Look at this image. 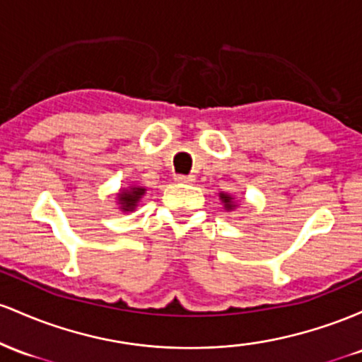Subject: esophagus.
<instances>
[{
	"mask_svg": "<svg viewBox=\"0 0 362 362\" xmlns=\"http://www.w3.org/2000/svg\"><path fill=\"white\" fill-rule=\"evenodd\" d=\"M174 181H176V182H192L193 181V176H185V174H177V176H174Z\"/></svg>",
	"mask_w": 362,
	"mask_h": 362,
	"instance_id": "obj_1",
	"label": "esophagus"
}]
</instances>
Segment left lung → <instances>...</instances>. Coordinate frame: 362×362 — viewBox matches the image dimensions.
Instances as JSON below:
<instances>
[{"label":"left lung","instance_id":"obj_1","mask_svg":"<svg viewBox=\"0 0 362 362\" xmlns=\"http://www.w3.org/2000/svg\"><path fill=\"white\" fill-rule=\"evenodd\" d=\"M221 200H222V203H224L226 210H233V209H235L234 198L230 197V194H227V193H221Z\"/></svg>","mask_w":362,"mask_h":362}]
</instances>
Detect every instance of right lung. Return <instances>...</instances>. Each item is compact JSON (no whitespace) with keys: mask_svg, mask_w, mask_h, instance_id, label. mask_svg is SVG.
Returning a JSON list of instances; mask_svg holds the SVG:
<instances>
[{"mask_svg":"<svg viewBox=\"0 0 362 362\" xmlns=\"http://www.w3.org/2000/svg\"><path fill=\"white\" fill-rule=\"evenodd\" d=\"M144 194L145 188H141V186H129V188L121 189L117 193V205H119V209L123 212H132V210H135L136 203L140 202V198Z\"/></svg>","mask_w":362,"mask_h":362,"instance_id":"right-lung-1","label":"right lung"}]
</instances>
